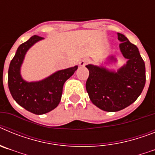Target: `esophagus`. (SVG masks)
Masks as SVG:
<instances>
[{"mask_svg": "<svg viewBox=\"0 0 155 155\" xmlns=\"http://www.w3.org/2000/svg\"><path fill=\"white\" fill-rule=\"evenodd\" d=\"M90 62H91V61H90L89 59H87V58L83 59L82 61H81L80 66H81V67H84V65H86V64H89Z\"/></svg>", "mask_w": 155, "mask_h": 155, "instance_id": "esophagus-1", "label": "esophagus"}]
</instances>
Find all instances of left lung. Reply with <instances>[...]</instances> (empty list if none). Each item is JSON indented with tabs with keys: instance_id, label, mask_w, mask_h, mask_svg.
Wrapping results in <instances>:
<instances>
[{
	"instance_id": "obj_1",
	"label": "left lung",
	"mask_w": 155,
	"mask_h": 155,
	"mask_svg": "<svg viewBox=\"0 0 155 155\" xmlns=\"http://www.w3.org/2000/svg\"><path fill=\"white\" fill-rule=\"evenodd\" d=\"M120 42V50L127 63L117 71L103 66L86 65L89 77L86 81V90L94 105L106 112H117L134 103L141 94L146 81L145 64L138 48L127 37L117 33ZM109 62H116L113 56Z\"/></svg>"
}]
</instances>
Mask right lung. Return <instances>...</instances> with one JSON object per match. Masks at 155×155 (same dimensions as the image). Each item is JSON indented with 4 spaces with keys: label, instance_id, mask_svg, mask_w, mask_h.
<instances>
[{
    "label": "right lung",
    "instance_id": "1",
    "mask_svg": "<svg viewBox=\"0 0 155 155\" xmlns=\"http://www.w3.org/2000/svg\"><path fill=\"white\" fill-rule=\"evenodd\" d=\"M43 39L33 35L20 45L8 69V87L12 96L21 107L36 115L45 114L57 107L61 102L64 83L78 68L74 66L61 70L39 81L24 80L21 68L25 54L35 43Z\"/></svg>",
    "mask_w": 155,
    "mask_h": 155
}]
</instances>
